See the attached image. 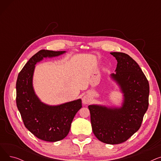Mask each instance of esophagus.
<instances>
[{"label":"esophagus","mask_w":161,"mask_h":161,"mask_svg":"<svg viewBox=\"0 0 161 161\" xmlns=\"http://www.w3.org/2000/svg\"><path fill=\"white\" fill-rule=\"evenodd\" d=\"M91 98L88 96V95H86L84 96L83 98H82V103L83 104H88L91 103Z\"/></svg>","instance_id":"1"}]
</instances>
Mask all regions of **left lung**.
<instances>
[{"label": "left lung", "mask_w": 161, "mask_h": 161, "mask_svg": "<svg viewBox=\"0 0 161 161\" xmlns=\"http://www.w3.org/2000/svg\"><path fill=\"white\" fill-rule=\"evenodd\" d=\"M117 61L110 75L123 94L121 107L92 104L88 106L92 132L102 142L119 144L138 130L149 106V86L138 63L129 55L110 53Z\"/></svg>", "instance_id": "left-lung-1"}]
</instances>
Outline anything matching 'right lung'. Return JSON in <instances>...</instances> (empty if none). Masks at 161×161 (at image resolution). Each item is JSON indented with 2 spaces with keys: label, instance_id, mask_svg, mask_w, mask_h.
Returning <instances> with one entry per match:
<instances>
[{
  "label": "right lung",
  "instance_id": "obj_1",
  "mask_svg": "<svg viewBox=\"0 0 161 161\" xmlns=\"http://www.w3.org/2000/svg\"><path fill=\"white\" fill-rule=\"evenodd\" d=\"M64 53L65 51H39L25 64L16 82L17 107L25 127L38 138L47 142L64 139L70 131L75 115L82 107L80 98L57 106L46 104L41 102L33 88L35 64L44 58Z\"/></svg>",
  "mask_w": 161,
  "mask_h": 161
}]
</instances>
